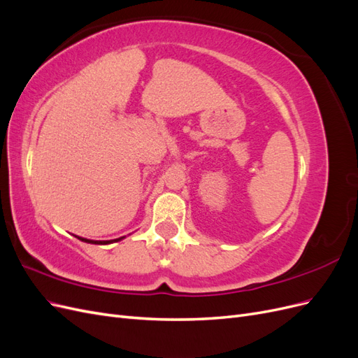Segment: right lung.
Segmentation results:
<instances>
[{
  "mask_svg": "<svg viewBox=\"0 0 358 358\" xmlns=\"http://www.w3.org/2000/svg\"><path fill=\"white\" fill-rule=\"evenodd\" d=\"M79 239L82 241V242H86V243H95V245H106V243H110V241L109 242H101V241H90V239H83V237H79ZM121 239H124V237H119V239H115V242H117V241H121ZM113 242V241H112Z\"/></svg>",
  "mask_w": 358,
  "mask_h": 358,
  "instance_id": "obj_1",
  "label": "right lung"
}]
</instances>
